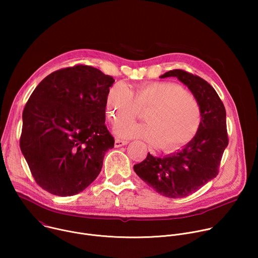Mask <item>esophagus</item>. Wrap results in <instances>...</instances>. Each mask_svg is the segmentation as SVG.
<instances>
[{
    "mask_svg": "<svg viewBox=\"0 0 258 258\" xmlns=\"http://www.w3.org/2000/svg\"><path fill=\"white\" fill-rule=\"evenodd\" d=\"M127 141H122V140H115L114 142V147L115 148H119V147H122V146H125L127 145Z\"/></svg>",
    "mask_w": 258,
    "mask_h": 258,
    "instance_id": "1",
    "label": "esophagus"
}]
</instances>
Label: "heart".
Returning a JSON list of instances; mask_svg holds the SVG:
<instances>
[{
  "mask_svg": "<svg viewBox=\"0 0 258 258\" xmlns=\"http://www.w3.org/2000/svg\"><path fill=\"white\" fill-rule=\"evenodd\" d=\"M177 86L165 83H147L134 92L125 83L109 89L105 111L109 121L133 119L139 109L146 122L121 121L113 130L121 139H140L163 151H173L187 144L197 133L201 114L196 99Z\"/></svg>",
  "mask_w": 258,
  "mask_h": 258,
  "instance_id": "b5f03b06",
  "label": "heart"
}]
</instances>
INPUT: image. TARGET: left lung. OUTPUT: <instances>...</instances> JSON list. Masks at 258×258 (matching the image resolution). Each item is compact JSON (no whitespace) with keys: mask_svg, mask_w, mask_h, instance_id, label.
<instances>
[{"mask_svg":"<svg viewBox=\"0 0 258 258\" xmlns=\"http://www.w3.org/2000/svg\"><path fill=\"white\" fill-rule=\"evenodd\" d=\"M160 78H176L189 88L200 108V125L194 138L180 150L164 157L148 153L144 161L134 165V170L160 195L182 198L199 190L218 173L229 144L226 109L215 90L197 76L173 69Z\"/></svg>","mask_w":258,"mask_h":258,"instance_id":"1","label":"left lung"}]
</instances>
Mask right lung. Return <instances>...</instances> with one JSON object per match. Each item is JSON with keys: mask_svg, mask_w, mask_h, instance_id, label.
Here are the masks:
<instances>
[{"mask_svg": "<svg viewBox=\"0 0 258 258\" xmlns=\"http://www.w3.org/2000/svg\"><path fill=\"white\" fill-rule=\"evenodd\" d=\"M114 80L92 66L57 70L34 89L22 113L20 149L36 183L57 196L83 192L114 147L105 100Z\"/></svg>", "mask_w": 258, "mask_h": 258, "instance_id": "1", "label": "right lung"}]
</instances>
